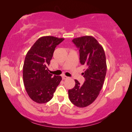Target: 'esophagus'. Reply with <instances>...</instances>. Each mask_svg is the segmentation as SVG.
<instances>
[{
	"label": "esophagus",
	"instance_id": "esophagus-1",
	"mask_svg": "<svg viewBox=\"0 0 132 132\" xmlns=\"http://www.w3.org/2000/svg\"><path fill=\"white\" fill-rule=\"evenodd\" d=\"M68 77H66V75H63V76H62V79H68Z\"/></svg>",
	"mask_w": 132,
	"mask_h": 132
}]
</instances>
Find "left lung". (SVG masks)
Returning a JSON list of instances; mask_svg holds the SVG:
<instances>
[{"label": "left lung", "instance_id": "8db88e82", "mask_svg": "<svg viewBox=\"0 0 132 132\" xmlns=\"http://www.w3.org/2000/svg\"><path fill=\"white\" fill-rule=\"evenodd\" d=\"M79 49L80 62L86 70L82 85L75 79V87L68 91L69 99L78 107L83 108L93 103L99 95L106 72V58L103 46L91 36L74 38Z\"/></svg>", "mask_w": 132, "mask_h": 132}]
</instances>
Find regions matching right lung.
<instances>
[{"label":"right lung","mask_w":132,"mask_h":132,"mask_svg":"<svg viewBox=\"0 0 132 132\" xmlns=\"http://www.w3.org/2000/svg\"><path fill=\"white\" fill-rule=\"evenodd\" d=\"M64 38L53 36L39 38L27 53L23 65V81L26 91L34 102L43 104L52 99L61 76H52L48 72L55 47Z\"/></svg>","instance_id":"add662e5"}]
</instances>
